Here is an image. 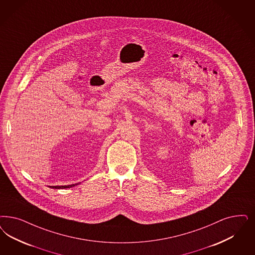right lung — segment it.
Returning <instances> with one entry per match:
<instances>
[{
    "instance_id": "right-lung-1",
    "label": "right lung",
    "mask_w": 255,
    "mask_h": 255,
    "mask_svg": "<svg viewBox=\"0 0 255 255\" xmlns=\"http://www.w3.org/2000/svg\"><path fill=\"white\" fill-rule=\"evenodd\" d=\"M77 185V184H76ZM75 185H61V186H50L51 188H56V189H59V188H70L71 186H74Z\"/></svg>"
}]
</instances>
